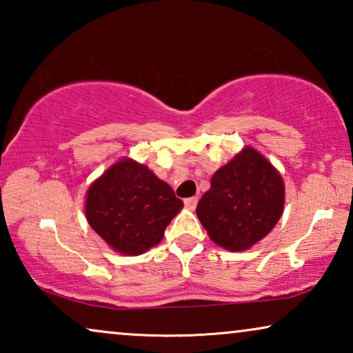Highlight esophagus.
Here are the masks:
<instances>
[{
	"mask_svg": "<svg viewBox=\"0 0 353 353\" xmlns=\"http://www.w3.org/2000/svg\"><path fill=\"white\" fill-rule=\"evenodd\" d=\"M185 205H186V209L194 210L197 205V197H188V199H185Z\"/></svg>",
	"mask_w": 353,
	"mask_h": 353,
	"instance_id": "34e87169",
	"label": "esophagus"
}]
</instances>
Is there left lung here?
Here are the masks:
<instances>
[{
	"label": "left lung",
	"instance_id": "left-lung-1",
	"mask_svg": "<svg viewBox=\"0 0 353 353\" xmlns=\"http://www.w3.org/2000/svg\"><path fill=\"white\" fill-rule=\"evenodd\" d=\"M284 196L281 173L257 149L245 146L214 173L196 214L216 245L241 252L274 228Z\"/></svg>",
	"mask_w": 353,
	"mask_h": 353
}]
</instances>
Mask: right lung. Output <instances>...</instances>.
Masks as SVG:
<instances>
[{
  "label": "right lung",
  "mask_w": 353,
  "mask_h": 353,
  "mask_svg": "<svg viewBox=\"0 0 353 353\" xmlns=\"http://www.w3.org/2000/svg\"><path fill=\"white\" fill-rule=\"evenodd\" d=\"M183 209L170 185L130 157L112 163L91 183L85 215L112 250L141 255L161 243L163 231Z\"/></svg>",
  "instance_id": "1"
}]
</instances>
